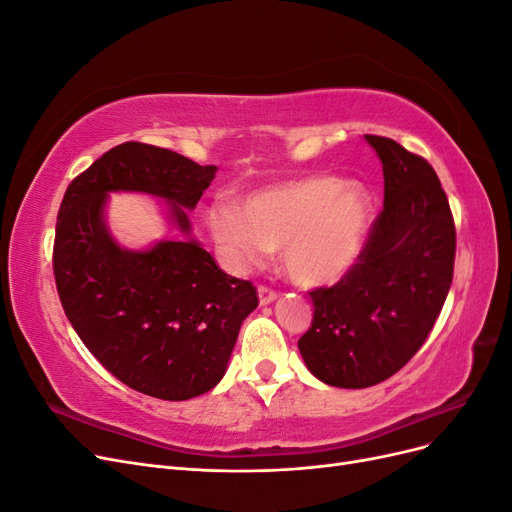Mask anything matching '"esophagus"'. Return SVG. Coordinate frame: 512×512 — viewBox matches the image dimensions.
<instances>
[{
    "mask_svg": "<svg viewBox=\"0 0 512 512\" xmlns=\"http://www.w3.org/2000/svg\"><path fill=\"white\" fill-rule=\"evenodd\" d=\"M258 299H260V305H269L271 301L277 299V292L265 284L258 286Z\"/></svg>",
    "mask_w": 512,
    "mask_h": 512,
    "instance_id": "1",
    "label": "esophagus"
}]
</instances>
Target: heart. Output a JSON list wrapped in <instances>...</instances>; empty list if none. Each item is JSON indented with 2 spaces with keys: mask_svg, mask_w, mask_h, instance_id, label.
I'll use <instances>...</instances> for the list:
<instances>
[{
  "mask_svg": "<svg viewBox=\"0 0 512 512\" xmlns=\"http://www.w3.org/2000/svg\"><path fill=\"white\" fill-rule=\"evenodd\" d=\"M369 220L365 192L324 175L254 192L241 211L230 203L207 211L211 235L232 265H260L271 250H282L288 277L305 288L342 280L359 260Z\"/></svg>",
  "mask_w": 512,
  "mask_h": 512,
  "instance_id": "obj_1",
  "label": "heart"
}]
</instances>
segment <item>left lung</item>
<instances>
[{
    "label": "left lung",
    "instance_id": "left-lung-1",
    "mask_svg": "<svg viewBox=\"0 0 512 512\" xmlns=\"http://www.w3.org/2000/svg\"><path fill=\"white\" fill-rule=\"evenodd\" d=\"M365 138L382 162L384 205L354 267L309 290L314 318L299 339L307 369L339 389H367L412 359L455 269V222L436 170L393 138Z\"/></svg>",
    "mask_w": 512,
    "mask_h": 512
}]
</instances>
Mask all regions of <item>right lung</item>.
<instances>
[{
    "label": "right lung",
    "instance_id": "1",
    "mask_svg": "<svg viewBox=\"0 0 512 512\" xmlns=\"http://www.w3.org/2000/svg\"><path fill=\"white\" fill-rule=\"evenodd\" d=\"M215 173L218 166L128 141L72 179L57 213L53 273L61 307L89 352L149 397L185 401L211 391L258 292L224 273L196 241L121 250L102 220L106 194L166 198L177 226L190 232L185 209L196 207Z\"/></svg>",
    "mask_w": 512,
    "mask_h": 512
}]
</instances>
